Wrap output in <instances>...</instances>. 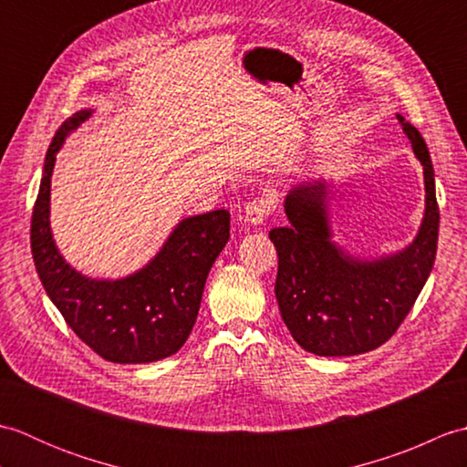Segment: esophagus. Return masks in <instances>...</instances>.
Instances as JSON below:
<instances>
[{
	"label": "esophagus",
	"instance_id": "34e87169",
	"mask_svg": "<svg viewBox=\"0 0 467 467\" xmlns=\"http://www.w3.org/2000/svg\"><path fill=\"white\" fill-rule=\"evenodd\" d=\"M276 206V196L273 192H263L261 196H256L254 201H251L244 208L243 221L249 226L261 224L266 216H269Z\"/></svg>",
	"mask_w": 467,
	"mask_h": 467
}]
</instances>
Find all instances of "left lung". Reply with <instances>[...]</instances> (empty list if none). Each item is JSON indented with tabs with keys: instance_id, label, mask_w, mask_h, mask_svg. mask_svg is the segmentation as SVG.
<instances>
[{
	"instance_id": "left-lung-1",
	"label": "left lung",
	"mask_w": 467,
	"mask_h": 467,
	"mask_svg": "<svg viewBox=\"0 0 467 467\" xmlns=\"http://www.w3.org/2000/svg\"><path fill=\"white\" fill-rule=\"evenodd\" d=\"M413 154L423 166L425 211L405 249L363 259L333 241L331 182L295 184L285 198L289 226L273 228L279 253L275 295L286 329L305 351L349 357L373 351L398 331L433 269L440 208L428 144L398 114Z\"/></svg>"
}]
</instances>
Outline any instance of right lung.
I'll list each match as a JSON object with an SVG mask.
<instances>
[{
  "instance_id": "1",
  "label": "right lung",
  "mask_w": 467,
  "mask_h": 467,
  "mask_svg": "<svg viewBox=\"0 0 467 467\" xmlns=\"http://www.w3.org/2000/svg\"><path fill=\"white\" fill-rule=\"evenodd\" d=\"M94 114L76 112L47 148L32 214V254L49 301L80 339L106 361L152 363L174 355L191 335L206 276L231 236L224 208L182 218L142 269L120 279H92L69 265L49 226L56 154Z\"/></svg>"
}]
</instances>
